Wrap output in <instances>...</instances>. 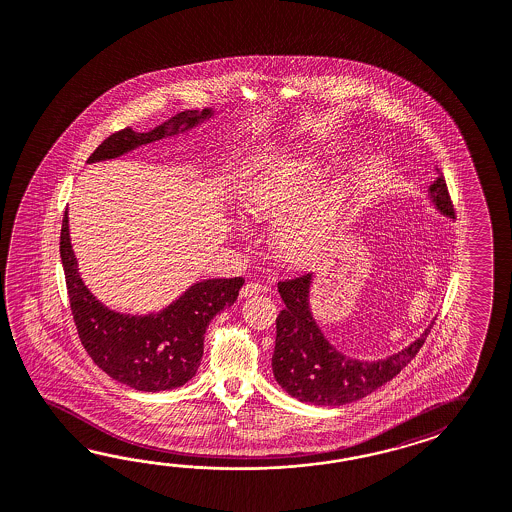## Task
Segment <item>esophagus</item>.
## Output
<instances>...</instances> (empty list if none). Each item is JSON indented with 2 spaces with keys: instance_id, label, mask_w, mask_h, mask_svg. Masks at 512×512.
I'll return each mask as SVG.
<instances>
[{
  "instance_id": "obj_1",
  "label": "esophagus",
  "mask_w": 512,
  "mask_h": 512,
  "mask_svg": "<svg viewBox=\"0 0 512 512\" xmlns=\"http://www.w3.org/2000/svg\"><path fill=\"white\" fill-rule=\"evenodd\" d=\"M262 292H266V287L261 285V283H255V281H251V283H246L242 290H240V296L242 298H250V296H255V294H262Z\"/></svg>"
}]
</instances>
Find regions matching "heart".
<instances>
[{"mask_svg":"<svg viewBox=\"0 0 512 512\" xmlns=\"http://www.w3.org/2000/svg\"><path fill=\"white\" fill-rule=\"evenodd\" d=\"M320 174L322 168L311 161L292 164L261 175L244 198V212L253 222L289 216L277 229L275 246L285 261L298 266L311 264L329 248L344 214L346 196L340 187L322 190L297 207Z\"/></svg>","mask_w":512,"mask_h":512,"instance_id":"b5f03b06","label":"heart"}]
</instances>
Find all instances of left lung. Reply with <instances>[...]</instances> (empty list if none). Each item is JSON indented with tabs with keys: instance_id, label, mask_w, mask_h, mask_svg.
I'll return each mask as SVG.
<instances>
[{
	"instance_id": "obj_1",
	"label": "left lung",
	"mask_w": 512,
	"mask_h": 512,
	"mask_svg": "<svg viewBox=\"0 0 512 512\" xmlns=\"http://www.w3.org/2000/svg\"><path fill=\"white\" fill-rule=\"evenodd\" d=\"M437 172V181L429 187V196L438 211L455 218L446 179L438 168ZM311 283L312 274L277 283L285 309L275 320L277 337L272 355L275 381L292 398L305 403L335 407L372 394L416 357L435 324L429 325L411 346L387 359L374 362L351 359L331 346L314 322L309 305Z\"/></svg>"
}]
</instances>
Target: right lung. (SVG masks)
<instances>
[{"mask_svg":"<svg viewBox=\"0 0 512 512\" xmlns=\"http://www.w3.org/2000/svg\"><path fill=\"white\" fill-rule=\"evenodd\" d=\"M211 109L185 111L148 133H135L131 127L105 138L87 163L116 159L138 146L150 144L211 118ZM61 261L77 335L90 359L118 383L140 392H159L183 387L192 379L201 357L205 331L212 318L231 307L244 285L242 277L207 279L157 314L131 316L105 307L85 287L74 250L70 244L68 209L61 229Z\"/></svg>","mask_w":512,"mask_h":512,"instance_id":"obj_1","label":"right lung"}]
</instances>
